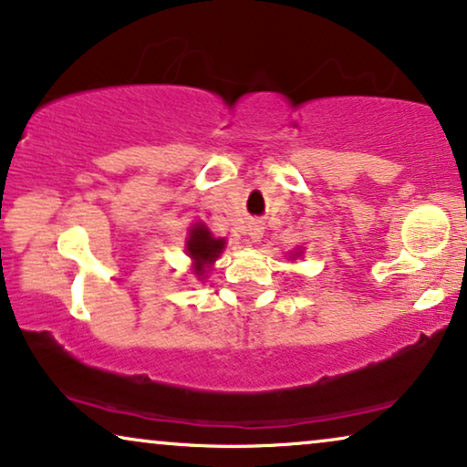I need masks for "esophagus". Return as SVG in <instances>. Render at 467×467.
I'll return each instance as SVG.
<instances>
[{"label":"esophagus","instance_id":"34e87169","mask_svg":"<svg viewBox=\"0 0 467 467\" xmlns=\"http://www.w3.org/2000/svg\"><path fill=\"white\" fill-rule=\"evenodd\" d=\"M261 234H264V227H261V225H251V238L254 242L261 238Z\"/></svg>","mask_w":467,"mask_h":467}]
</instances>
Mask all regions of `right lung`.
<instances>
[{
	"instance_id": "add662e5",
	"label": "right lung",
	"mask_w": 467,
	"mask_h": 467,
	"mask_svg": "<svg viewBox=\"0 0 467 467\" xmlns=\"http://www.w3.org/2000/svg\"><path fill=\"white\" fill-rule=\"evenodd\" d=\"M225 246V242L213 238V234L208 232L206 225H195L191 229V235L187 240V251L191 254V259L195 261V274L206 272L203 265H210L213 261L219 257V253Z\"/></svg>"
}]
</instances>
